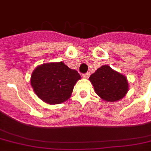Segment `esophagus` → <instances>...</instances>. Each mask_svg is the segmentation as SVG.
<instances>
[{"instance_id":"34e87169","label":"esophagus","mask_w":151,"mask_h":151,"mask_svg":"<svg viewBox=\"0 0 151 151\" xmlns=\"http://www.w3.org/2000/svg\"><path fill=\"white\" fill-rule=\"evenodd\" d=\"M90 77V73H83L82 74V78H88Z\"/></svg>"}]
</instances>
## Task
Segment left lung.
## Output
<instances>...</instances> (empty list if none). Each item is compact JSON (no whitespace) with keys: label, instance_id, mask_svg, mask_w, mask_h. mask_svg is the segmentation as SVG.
Wrapping results in <instances>:
<instances>
[{"label":"left lung","instance_id":"obj_1","mask_svg":"<svg viewBox=\"0 0 151 151\" xmlns=\"http://www.w3.org/2000/svg\"><path fill=\"white\" fill-rule=\"evenodd\" d=\"M95 93L105 101H119L126 95L129 83L126 77L110 66L103 65L89 78Z\"/></svg>","mask_w":151,"mask_h":151}]
</instances>
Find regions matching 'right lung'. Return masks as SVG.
<instances>
[{"mask_svg":"<svg viewBox=\"0 0 151 151\" xmlns=\"http://www.w3.org/2000/svg\"><path fill=\"white\" fill-rule=\"evenodd\" d=\"M80 78L78 71L69 69L62 61L45 63L35 69L31 84L41 100L49 104H59L69 99Z\"/></svg>","mask_w":151,"mask_h":151,"instance_id":"1","label":"right lung"}]
</instances>
